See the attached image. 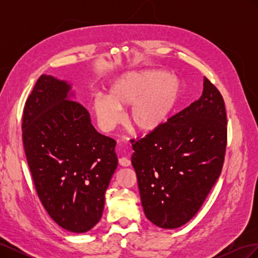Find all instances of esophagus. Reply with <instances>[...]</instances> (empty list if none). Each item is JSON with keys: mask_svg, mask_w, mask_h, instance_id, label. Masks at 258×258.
<instances>
[{"mask_svg": "<svg viewBox=\"0 0 258 258\" xmlns=\"http://www.w3.org/2000/svg\"><path fill=\"white\" fill-rule=\"evenodd\" d=\"M118 162H119V165L122 166V167H129V166L131 165V161H130L128 158H126V157L119 158Z\"/></svg>", "mask_w": 258, "mask_h": 258, "instance_id": "esophagus-1", "label": "esophagus"}]
</instances>
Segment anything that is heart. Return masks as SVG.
<instances>
[{
    "mask_svg": "<svg viewBox=\"0 0 258 258\" xmlns=\"http://www.w3.org/2000/svg\"><path fill=\"white\" fill-rule=\"evenodd\" d=\"M179 93L181 83L165 72L129 73L112 85L107 98L96 97L92 107L100 127L110 131L121 119L119 110L131 106L128 113L130 126L143 134H151L169 119Z\"/></svg>",
    "mask_w": 258,
    "mask_h": 258,
    "instance_id": "b5f03b06",
    "label": "heart"
}]
</instances>
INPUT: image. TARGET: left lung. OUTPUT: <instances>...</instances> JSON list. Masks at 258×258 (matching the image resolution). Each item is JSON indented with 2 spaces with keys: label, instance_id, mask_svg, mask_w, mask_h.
<instances>
[{
  "label": "left lung",
  "instance_id": "1",
  "mask_svg": "<svg viewBox=\"0 0 258 258\" xmlns=\"http://www.w3.org/2000/svg\"><path fill=\"white\" fill-rule=\"evenodd\" d=\"M131 143L146 217L161 228L181 227L198 212L222 172L227 116L221 92L205 76L199 100Z\"/></svg>",
  "mask_w": 258,
  "mask_h": 258
}]
</instances>
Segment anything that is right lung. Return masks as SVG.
Instances as JSON below:
<instances>
[{"instance_id":"right-lung-1","label":"right lung","mask_w":258,"mask_h":258,"mask_svg":"<svg viewBox=\"0 0 258 258\" xmlns=\"http://www.w3.org/2000/svg\"><path fill=\"white\" fill-rule=\"evenodd\" d=\"M71 85L43 74L23 108L22 142L43 207L60 227L86 232L99 221L117 168L116 141L68 100Z\"/></svg>"}]
</instances>
